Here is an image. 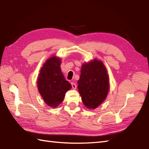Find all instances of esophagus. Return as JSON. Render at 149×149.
I'll return each instance as SVG.
<instances>
[{"label": "esophagus", "mask_w": 149, "mask_h": 149, "mask_svg": "<svg viewBox=\"0 0 149 149\" xmlns=\"http://www.w3.org/2000/svg\"><path fill=\"white\" fill-rule=\"evenodd\" d=\"M71 84H72V86L73 89H76V88H77L76 84H75V83H72Z\"/></svg>", "instance_id": "1"}]
</instances>
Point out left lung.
<instances>
[{"label": "left lung", "mask_w": 149, "mask_h": 149, "mask_svg": "<svg viewBox=\"0 0 149 149\" xmlns=\"http://www.w3.org/2000/svg\"><path fill=\"white\" fill-rule=\"evenodd\" d=\"M77 81L82 101L87 108L94 109L106 100L109 90V79L102 61L94 59L84 63Z\"/></svg>", "instance_id": "left-lung-1"}]
</instances>
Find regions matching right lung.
<instances>
[{"label": "right lung", "mask_w": 149, "mask_h": 149, "mask_svg": "<svg viewBox=\"0 0 149 149\" xmlns=\"http://www.w3.org/2000/svg\"><path fill=\"white\" fill-rule=\"evenodd\" d=\"M61 63L58 57H50L43 65L37 79L39 93L47 105L53 108L63 102L66 92L72 88L61 72Z\"/></svg>", "instance_id": "1"}]
</instances>
